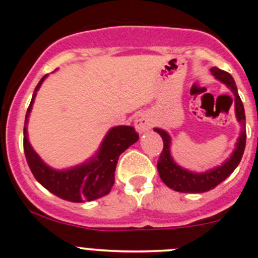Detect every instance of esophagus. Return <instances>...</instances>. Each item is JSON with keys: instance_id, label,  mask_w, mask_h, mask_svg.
<instances>
[{"instance_id": "obj_1", "label": "esophagus", "mask_w": 258, "mask_h": 258, "mask_svg": "<svg viewBox=\"0 0 258 258\" xmlns=\"http://www.w3.org/2000/svg\"><path fill=\"white\" fill-rule=\"evenodd\" d=\"M135 127L140 134H143L153 127V118L149 113H139L135 118Z\"/></svg>"}]
</instances>
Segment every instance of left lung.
I'll list each match as a JSON object with an SVG mask.
<instances>
[{
    "label": "left lung",
    "mask_w": 258,
    "mask_h": 258,
    "mask_svg": "<svg viewBox=\"0 0 258 258\" xmlns=\"http://www.w3.org/2000/svg\"><path fill=\"white\" fill-rule=\"evenodd\" d=\"M211 74L218 79L219 81L224 83L228 88L232 90L234 94V105H235V115L240 124H242V132L240 136L238 137V141L235 144V149L230 158L227 162L223 163L220 167H216L214 169L208 170L205 173H194L189 170L183 169L182 167L177 164L173 160L170 155V136L162 128H154V131L158 132L163 139V148L162 154L159 156L158 160V172L162 180L167 184L169 188L174 189L177 192H183V194H202V192H208L210 189L215 188L218 184H220L224 179H227L235 168L239 164L240 159H242L243 153L245 148V114L244 107L238 94L237 85L234 83V79L232 75L218 67L210 69Z\"/></svg>",
    "instance_id": "left-lung-1"
}]
</instances>
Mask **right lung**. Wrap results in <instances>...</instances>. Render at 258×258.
I'll return each mask as SVG.
<instances>
[{"label": "right lung", "instance_id": "obj_1", "mask_svg": "<svg viewBox=\"0 0 258 258\" xmlns=\"http://www.w3.org/2000/svg\"><path fill=\"white\" fill-rule=\"evenodd\" d=\"M45 78L47 75L43 76L35 88L25 115L24 153H25L29 168L35 179L44 188L58 196L59 199L71 202L93 201V200L100 199L109 194L112 189L118 158L126 149H128L132 144L139 140V134L131 126L113 127L105 135L99 151L89 162L70 168V169H52L33 150L28 140V131H26L28 118L33 103H34L35 95Z\"/></svg>", "mask_w": 258, "mask_h": 258}]
</instances>
